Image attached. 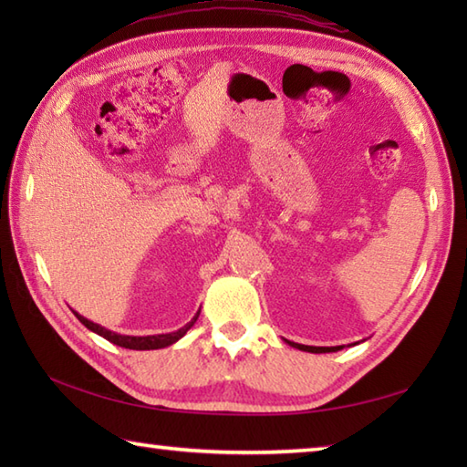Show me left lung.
<instances>
[{
	"label": "left lung",
	"mask_w": 467,
	"mask_h": 467,
	"mask_svg": "<svg viewBox=\"0 0 467 467\" xmlns=\"http://www.w3.org/2000/svg\"><path fill=\"white\" fill-rule=\"evenodd\" d=\"M291 347H295V349H301V351H306V353H335V351H341L343 345H337V347H313V345H299V343H291L286 341Z\"/></svg>",
	"instance_id": "1"
}]
</instances>
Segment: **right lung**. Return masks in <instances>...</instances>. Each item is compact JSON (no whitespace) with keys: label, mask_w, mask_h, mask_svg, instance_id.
Instances as JSON below:
<instances>
[{"label":"right lung","mask_w":467,"mask_h":467,"mask_svg":"<svg viewBox=\"0 0 467 467\" xmlns=\"http://www.w3.org/2000/svg\"><path fill=\"white\" fill-rule=\"evenodd\" d=\"M74 315L78 317V319H80L82 325L88 327V329L94 331L96 335L104 337V339H108V341L118 345V347H124V349H134V351H150V349H164V347L176 343L178 339H182V337L186 335V331L191 329V327L196 323V319H198V315H201V311H198V313L192 317V319L188 321L184 327H181V329H178V331L162 333V335H142V337L114 333V331H110V329H106V327H102V325H98V323H94V321H90V319H86V317H82L80 313L74 311Z\"/></svg>","instance_id":"right-lung-1"}]
</instances>
